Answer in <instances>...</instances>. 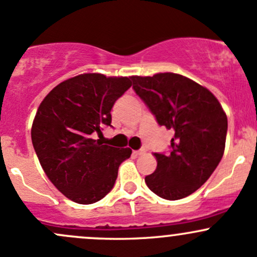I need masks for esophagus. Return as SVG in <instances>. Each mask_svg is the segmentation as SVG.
<instances>
[{
  "mask_svg": "<svg viewBox=\"0 0 257 257\" xmlns=\"http://www.w3.org/2000/svg\"><path fill=\"white\" fill-rule=\"evenodd\" d=\"M134 153H136L137 155H143V154L147 153V149H145V148H142V149H139V150L134 151Z\"/></svg>",
  "mask_w": 257,
  "mask_h": 257,
  "instance_id": "obj_1",
  "label": "esophagus"
}]
</instances>
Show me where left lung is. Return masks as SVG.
I'll return each instance as SVG.
<instances>
[{"label": "left lung", "mask_w": 257, "mask_h": 257, "mask_svg": "<svg viewBox=\"0 0 257 257\" xmlns=\"http://www.w3.org/2000/svg\"><path fill=\"white\" fill-rule=\"evenodd\" d=\"M136 93L160 125L172 129L169 154L155 153L158 166L147 186L169 201L198 190L220 163L228 119L215 96L199 83L174 72L132 76Z\"/></svg>", "instance_id": "obj_1"}]
</instances>
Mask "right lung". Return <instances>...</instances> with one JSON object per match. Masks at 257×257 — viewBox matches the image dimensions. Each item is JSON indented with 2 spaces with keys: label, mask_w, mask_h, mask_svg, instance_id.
<instances>
[{
  "label": "right lung",
  "mask_w": 257,
  "mask_h": 257,
  "mask_svg": "<svg viewBox=\"0 0 257 257\" xmlns=\"http://www.w3.org/2000/svg\"><path fill=\"white\" fill-rule=\"evenodd\" d=\"M132 86L129 77L82 74L59 83L47 94L32 125V143L45 175L71 201L91 204L114 186L129 148L101 140L112 126L110 109ZM98 135L99 140H94Z\"/></svg>",
  "instance_id": "obj_1"
}]
</instances>
